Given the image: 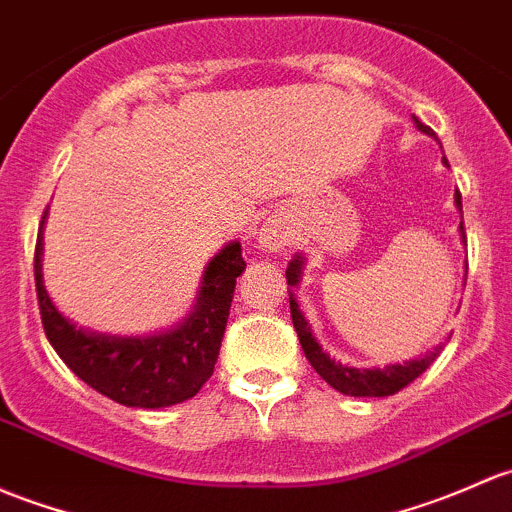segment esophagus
<instances>
[{"instance_id": "34e87169", "label": "esophagus", "mask_w": 512, "mask_h": 512, "mask_svg": "<svg viewBox=\"0 0 512 512\" xmlns=\"http://www.w3.org/2000/svg\"><path fill=\"white\" fill-rule=\"evenodd\" d=\"M289 238H292V235H289L287 223H284L279 215H272V218H267L265 225L260 228V238H257V242H260L262 250L279 252L289 245Z\"/></svg>"}]
</instances>
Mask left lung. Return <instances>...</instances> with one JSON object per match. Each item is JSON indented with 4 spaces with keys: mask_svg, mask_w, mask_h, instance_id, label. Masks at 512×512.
<instances>
[{
    "mask_svg": "<svg viewBox=\"0 0 512 512\" xmlns=\"http://www.w3.org/2000/svg\"><path fill=\"white\" fill-rule=\"evenodd\" d=\"M412 120H414V127H417L419 132L427 134V137L437 139V134H434L432 127H427L424 122H419L414 115H412ZM437 142H439V139H437ZM444 166H449V161H446V159H444ZM454 203H456V208H459V213H464V211H461V193L459 191L454 193ZM461 218H464V215H461ZM459 230H461V238H464V242H466L464 220L459 223ZM301 270H304V257L294 255V260L289 262V267H287L289 309H292V324H294V328H297V336H299L301 348H304L306 360H309L311 368H314L316 373H319L321 378H324L326 383L333 387V390L343 392V395H351V397H387V395H395V392H400L402 387L410 385L412 380H417L419 375H422L424 370H427L429 365L437 360V355L441 353V348H444V346H437L434 351H427L424 355H419V358L405 360L402 365L400 363L385 365V368H353V365L341 363V360H333L331 355H328L324 348L319 346V341L314 338L309 321H306L304 311L299 309V301L292 292V287H299Z\"/></svg>",
    "mask_w": 512,
    "mask_h": 512,
    "instance_id": "left-lung-1",
    "label": "left lung"
}]
</instances>
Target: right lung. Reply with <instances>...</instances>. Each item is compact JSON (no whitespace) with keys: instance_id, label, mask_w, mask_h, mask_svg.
I'll return each mask as SVG.
<instances>
[{"instance_id":"obj_1","label":"right lung","mask_w":512,"mask_h":512,"mask_svg":"<svg viewBox=\"0 0 512 512\" xmlns=\"http://www.w3.org/2000/svg\"><path fill=\"white\" fill-rule=\"evenodd\" d=\"M46 215L48 211L36 240L34 277L41 324L53 351L85 385L125 407L159 410L191 400L211 378L218 360L235 279L245 272L240 242H228L208 262L196 304L184 321L149 336H117L78 326L48 297L41 272Z\"/></svg>"}]
</instances>
